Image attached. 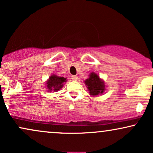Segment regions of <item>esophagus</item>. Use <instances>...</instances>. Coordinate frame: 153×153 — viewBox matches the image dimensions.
<instances>
[{
	"label": "esophagus",
	"instance_id": "34e87169",
	"mask_svg": "<svg viewBox=\"0 0 153 153\" xmlns=\"http://www.w3.org/2000/svg\"><path fill=\"white\" fill-rule=\"evenodd\" d=\"M71 79L73 81H77V79H78V77H77V76H76V75H73V76H71Z\"/></svg>",
	"mask_w": 153,
	"mask_h": 153
}]
</instances>
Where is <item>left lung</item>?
Wrapping results in <instances>:
<instances>
[{
    "instance_id": "8db88e82",
    "label": "left lung",
    "mask_w": 153,
    "mask_h": 153,
    "mask_svg": "<svg viewBox=\"0 0 153 153\" xmlns=\"http://www.w3.org/2000/svg\"><path fill=\"white\" fill-rule=\"evenodd\" d=\"M84 83L90 95L93 97H97L99 94H103L105 90V84L103 81L100 79L97 74L94 72L90 74L89 78L84 81Z\"/></svg>"
}]
</instances>
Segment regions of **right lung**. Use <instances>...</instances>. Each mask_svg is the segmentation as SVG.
Returning <instances> with one entry per match:
<instances>
[{"label":"right lung","instance_id":"1","mask_svg":"<svg viewBox=\"0 0 153 153\" xmlns=\"http://www.w3.org/2000/svg\"><path fill=\"white\" fill-rule=\"evenodd\" d=\"M67 79L63 76H58L55 74L51 75L46 84L48 91H59L63 86L64 83L67 82Z\"/></svg>","mask_w":153,"mask_h":153}]
</instances>
